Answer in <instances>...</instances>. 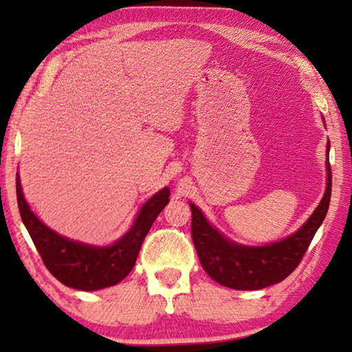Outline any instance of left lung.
Here are the masks:
<instances>
[{
	"label": "left lung",
	"instance_id": "8db88e82",
	"mask_svg": "<svg viewBox=\"0 0 352 352\" xmlns=\"http://www.w3.org/2000/svg\"><path fill=\"white\" fill-rule=\"evenodd\" d=\"M326 192L307 222L285 239L264 247H245L231 242L210 225L197 206L192 211V242L200 264L214 281L236 290H259L281 283L300 264L315 233L323 223L331 201L332 172L327 142Z\"/></svg>",
	"mask_w": 352,
	"mask_h": 352
}]
</instances>
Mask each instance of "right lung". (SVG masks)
<instances>
[{
    "instance_id": "1",
    "label": "right lung",
    "mask_w": 352,
    "mask_h": 352,
    "mask_svg": "<svg viewBox=\"0 0 352 352\" xmlns=\"http://www.w3.org/2000/svg\"><path fill=\"white\" fill-rule=\"evenodd\" d=\"M169 195V188H163L152 195L142 205L132 228L113 245L93 247L67 239L41 223L26 204L20 177L16 174V200L20 216L46 269L62 284L87 292L115 285L132 272L142 241L155 219L168 205Z\"/></svg>"
}]
</instances>
